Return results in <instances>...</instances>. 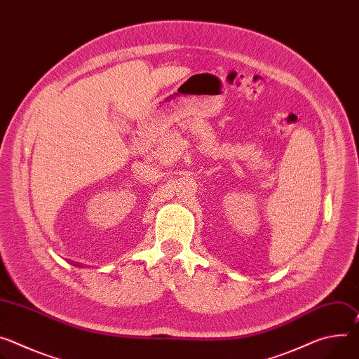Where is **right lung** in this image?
Masks as SVG:
<instances>
[{"mask_svg":"<svg viewBox=\"0 0 359 359\" xmlns=\"http://www.w3.org/2000/svg\"><path fill=\"white\" fill-rule=\"evenodd\" d=\"M74 266H79V264H74Z\"/></svg>","mask_w":359,"mask_h":359,"instance_id":"right-lung-1","label":"right lung"}]
</instances>
